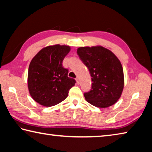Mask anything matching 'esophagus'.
<instances>
[{
    "label": "esophagus",
    "instance_id": "34e87169",
    "mask_svg": "<svg viewBox=\"0 0 152 152\" xmlns=\"http://www.w3.org/2000/svg\"><path fill=\"white\" fill-rule=\"evenodd\" d=\"M75 80H76L77 83V84H79V77H76Z\"/></svg>",
    "mask_w": 152,
    "mask_h": 152
}]
</instances>
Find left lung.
Listing matches in <instances>:
<instances>
[{
  "mask_svg": "<svg viewBox=\"0 0 152 152\" xmlns=\"http://www.w3.org/2000/svg\"><path fill=\"white\" fill-rule=\"evenodd\" d=\"M77 53L91 77V89L84 94L87 102L100 108L115 104L124 87L120 61L110 50L102 46L79 47Z\"/></svg>",
  "mask_w": 152,
  "mask_h": 152,
  "instance_id": "8db88e82",
  "label": "left lung"
}]
</instances>
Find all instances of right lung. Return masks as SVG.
<instances>
[{"label":"right lung","instance_id":"1","mask_svg":"<svg viewBox=\"0 0 152 152\" xmlns=\"http://www.w3.org/2000/svg\"><path fill=\"white\" fill-rule=\"evenodd\" d=\"M71 50L67 45H55L42 49L31 60L28 71V89L40 105L50 107L65 100L75 84L68 77L63 61Z\"/></svg>","mask_w":152,"mask_h":152}]
</instances>
